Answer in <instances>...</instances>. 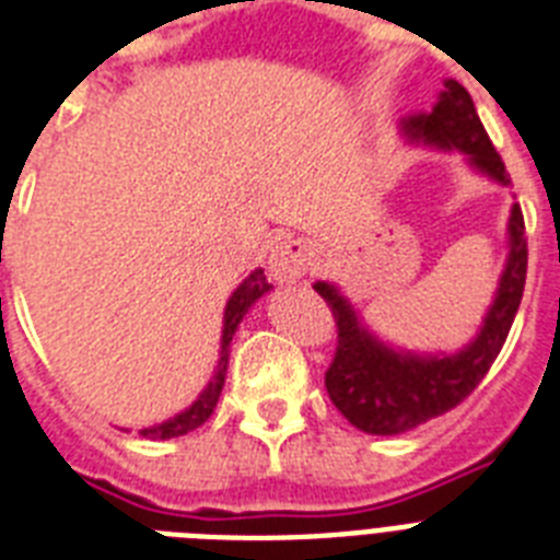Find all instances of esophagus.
I'll list each match as a JSON object with an SVG mask.
<instances>
[{"instance_id":"34e87169","label":"esophagus","mask_w":560,"mask_h":560,"mask_svg":"<svg viewBox=\"0 0 560 560\" xmlns=\"http://www.w3.org/2000/svg\"><path fill=\"white\" fill-rule=\"evenodd\" d=\"M319 256L316 241L311 238H281L272 244L267 256V272L272 281H295L311 270Z\"/></svg>"}]
</instances>
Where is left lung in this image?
Masks as SVG:
<instances>
[{"label":"left lung","mask_w":560,"mask_h":560,"mask_svg":"<svg viewBox=\"0 0 560 560\" xmlns=\"http://www.w3.org/2000/svg\"><path fill=\"white\" fill-rule=\"evenodd\" d=\"M411 143L460 152L469 166L494 184L509 186V172L494 152L483 122L477 117L469 91L457 80H445L429 115H411L399 122ZM509 256L494 302L483 325L466 348L454 353H413L394 348L362 322L359 311L330 281L313 290L330 304L339 330L336 357L325 374V388L345 420L365 434H402L440 413L452 411L480 385L501 353L509 327L526 284V235L521 207L509 212Z\"/></svg>","instance_id":"1"}]
</instances>
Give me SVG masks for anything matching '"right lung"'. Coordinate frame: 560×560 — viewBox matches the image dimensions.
<instances>
[{
	"mask_svg": "<svg viewBox=\"0 0 560 560\" xmlns=\"http://www.w3.org/2000/svg\"><path fill=\"white\" fill-rule=\"evenodd\" d=\"M272 284H267L265 279V270H253L247 279L241 281L235 293L230 295V302L224 307V330H221V359H218V368L212 380H209L207 388L198 394L192 406L184 408L180 413L170 417V420L158 422V425H149V429H140L138 434L147 440H172V438H180V434H189L195 431L198 425L209 420V413L215 411L218 406V397H221V388H224V380H226V362H230V342H233L235 330H238L241 319L247 316V311L253 304L261 299V295L270 290Z\"/></svg>",
	"mask_w": 560,
	"mask_h": 560,
	"instance_id": "1",
	"label": "right lung"
}]
</instances>
